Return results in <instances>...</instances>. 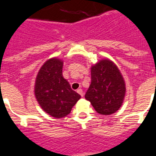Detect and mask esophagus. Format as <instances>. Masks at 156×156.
Listing matches in <instances>:
<instances>
[{"mask_svg": "<svg viewBox=\"0 0 156 156\" xmlns=\"http://www.w3.org/2000/svg\"><path fill=\"white\" fill-rule=\"evenodd\" d=\"M77 92L80 94L81 97H83L84 96V92L83 90H82V89H78V90H77Z\"/></svg>", "mask_w": 156, "mask_h": 156, "instance_id": "34e87169", "label": "esophagus"}]
</instances>
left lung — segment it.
I'll list each match as a JSON object with an SVG mask.
<instances>
[{"mask_svg": "<svg viewBox=\"0 0 156 156\" xmlns=\"http://www.w3.org/2000/svg\"><path fill=\"white\" fill-rule=\"evenodd\" d=\"M91 82L85 98L101 115L119 110L125 97V81L114 63L101 59L90 68Z\"/></svg>", "mask_w": 156, "mask_h": 156, "instance_id": "1", "label": "left lung"}]
</instances>
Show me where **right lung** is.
I'll list each match as a JSON object with an SVG mask.
<instances>
[{
	"label": "right lung",
	"instance_id": "right-lung-1",
	"mask_svg": "<svg viewBox=\"0 0 156 156\" xmlns=\"http://www.w3.org/2000/svg\"><path fill=\"white\" fill-rule=\"evenodd\" d=\"M63 64L60 58H52L47 60L37 73L34 87L39 106L55 119L68 115L80 98L63 77Z\"/></svg>",
	"mask_w": 156,
	"mask_h": 156
}]
</instances>
